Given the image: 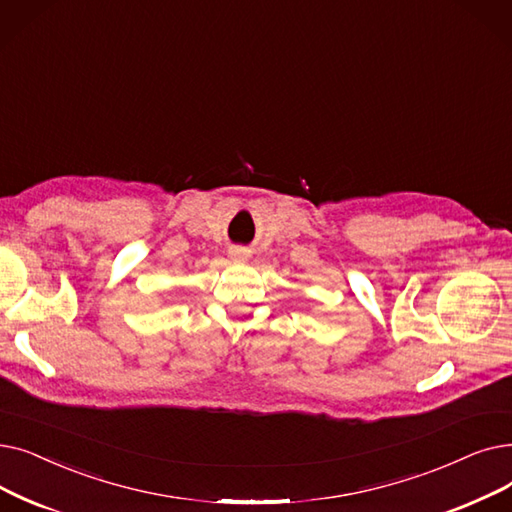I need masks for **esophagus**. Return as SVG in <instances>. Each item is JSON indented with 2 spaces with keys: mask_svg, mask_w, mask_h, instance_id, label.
I'll return each mask as SVG.
<instances>
[{
  "mask_svg": "<svg viewBox=\"0 0 512 512\" xmlns=\"http://www.w3.org/2000/svg\"><path fill=\"white\" fill-rule=\"evenodd\" d=\"M247 255H249V253L244 251V249H238V247L230 249V257H232V259H244V257H247Z\"/></svg>",
  "mask_w": 512,
  "mask_h": 512,
  "instance_id": "esophagus-1",
  "label": "esophagus"
}]
</instances>
